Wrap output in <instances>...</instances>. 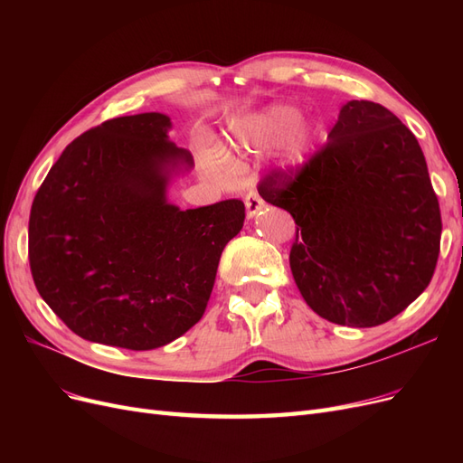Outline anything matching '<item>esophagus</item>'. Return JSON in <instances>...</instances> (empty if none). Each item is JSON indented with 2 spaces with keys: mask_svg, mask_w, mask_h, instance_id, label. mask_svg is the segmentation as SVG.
Segmentation results:
<instances>
[{
  "mask_svg": "<svg viewBox=\"0 0 463 463\" xmlns=\"http://www.w3.org/2000/svg\"><path fill=\"white\" fill-rule=\"evenodd\" d=\"M245 206H247V216L253 218L259 214V210L264 206V201L260 199V194L257 191H249L245 194Z\"/></svg>",
  "mask_w": 463,
  "mask_h": 463,
  "instance_id": "esophagus-1",
  "label": "esophagus"
}]
</instances>
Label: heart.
Here are the masks:
<instances>
[{"mask_svg": "<svg viewBox=\"0 0 463 463\" xmlns=\"http://www.w3.org/2000/svg\"><path fill=\"white\" fill-rule=\"evenodd\" d=\"M298 121V109L291 106H270L243 121L233 131L232 146L237 152L259 154L284 143L282 164L286 167H298L303 164L305 154L313 143V131L309 125Z\"/></svg>", "mask_w": 463, "mask_h": 463, "instance_id": "obj_1", "label": "heart"}]
</instances>
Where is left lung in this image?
Masks as SVG:
<instances>
[{
  "instance_id": "obj_1",
  "label": "left lung",
  "mask_w": 463,
  "mask_h": 463,
  "mask_svg": "<svg viewBox=\"0 0 463 463\" xmlns=\"http://www.w3.org/2000/svg\"><path fill=\"white\" fill-rule=\"evenodd\" d=\"M259 194L298 223L293 279L334 325L371 328L413 303L437 269L442 220L415 135L381 104L342 106L328 143Z\"/></svg>"
}]
</instances>
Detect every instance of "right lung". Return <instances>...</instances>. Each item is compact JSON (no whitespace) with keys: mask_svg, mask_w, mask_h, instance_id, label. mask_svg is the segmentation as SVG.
<instances>
[{"mask_svg":"<svg viewBox=\"0 0 463 463\" xmlns=\"http://www.w3.org/2000/svg\"><path fill=\"white\" fill-rule=\"evenodd\" d=\"M170 128L158 111L104 121L61 152L34 197V286L89 342L145 352L184 335L243 228L240 199L189 210L165 201L170 170L193 165Z\"/></svg>","mask_w":463,"mask_h":463,"instance_id":"add662e5","label":"right lung"}]
</instances>
